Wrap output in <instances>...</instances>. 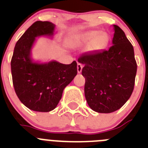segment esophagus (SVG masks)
<instances>
[{
	"label": "esophagus",
	"mask_w": 148,
	"mask_h": 148,
	"mask_svg": "<svg viewBox=\"0 0 148 148\" xmlns=\"http://www.w3.org/2000/svg\"><path fill=\"white\" fill-rule=\"evenodd\" d=\"M82 68H83V65L80 63H78V64H77V70H78V73H82Z\"/></svg>",
	"instance_id": "1"
}]
</instances>
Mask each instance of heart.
I'll return each instance as SVG.
<instances>
[{
  "instance_id": "heart-1",
  "label": "heart",
  "mask_w": 148,
  "mask_h": 148,
  "mask_svg": "<svg viewBox=\"0 0 148 148\" xmlns=\"http://www.w3.org/2000/svg\"><path fill=\"white\" fill-rule=\"evenodd\" d=\"M109 38L106 33H101L99 30H90L86 32H77L66 39V45L70 47H80L88 44L89 51H98L103 49L108 43Z\"/></svg>"
}]
</instances>
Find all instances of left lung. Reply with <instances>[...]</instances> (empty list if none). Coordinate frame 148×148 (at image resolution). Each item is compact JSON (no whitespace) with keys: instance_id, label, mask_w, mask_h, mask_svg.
I'll use <instances>...</instances> for the list:
<instances>
[{"instance_id":"8db88e82","label":"left lung","mask_w":148,"mask_h":148,"mask_svg":"<svg viewBox=\"0 0 148 148\" xmlns=\"http://www.w3.org/2000/svg\"><path fill=\"white\" fill-rule=\"evenodd\" d=\"M113 45L108 50L85 53L78 59L84 65L86 100L97 113L120 109L134 88L137 64L133 47L119 27L113 25Z\"/></svg>"}]
</instances>
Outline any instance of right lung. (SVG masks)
<instances>
[{
    "instance_id": "obj_1",
    "label": "right lung",
    "mask_w": 148,
    "mask_h": 148,
    "mask_svg": "<svg viewBox=\"0 0 148 148\" xmlns=\"http://www.w3.org/2000/svg\"><path fill=\"white\" fill-rule=\"evenodd\" d=\"M56 25L36 21L15 44L11 61L13 86L18 99L29 109L49 112L57 107L64 89L77 75V63L64 64L56 61L35 62L32 49L36 38H53Z\"/></svg>"
}]
</instances>
